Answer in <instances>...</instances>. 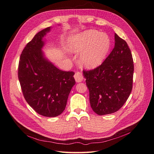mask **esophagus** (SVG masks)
<instances>
[{"instance_id": "esophagus-1", "label": "esophagus", "mask_w": 154, "mask_h": 154, "mask_svg": "<svg viewBox=\"0 0 154 154\" xmlns=\"http://www.w3.org/2000/svg\"><path fill=\"white\" fill-rule=\"evenodd\" d=\"M74 78H75V80L77 82H81L83 80L82 74L80 72H76L75 75H74Z\"/></svg>"}]
</instances>
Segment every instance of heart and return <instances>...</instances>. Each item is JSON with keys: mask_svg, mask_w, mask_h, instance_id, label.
<instances>
[{"mask_svg": "<svg viewBox=\"0 0 154 154\" xmlns=\"http://www.w3.org/2000/svg\"><path fill=\"white\" fill-rule=\"evenodd\" d=\"M111 45L106 33L88 29L73 36L68 43V51L81 54L80 63L86 69L98 67L107 57Z\"/></svg>", "mask_w": 154, "mask_h": 154, "instance_id": "b5f03b06", "label": "heart"}]
</instances>
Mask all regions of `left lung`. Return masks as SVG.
Wrapping results in <instances>:
<instances>
[{"label": "left lung", "instance_id": "obj_1", "mask_svg": "<svg viewBox=\"0 0 154 154\" xmlns=\"http://www.w3.org/2000/svg\"><path fill=\"white\" fill-rule=\"evenodd\" d=\"M115 47L97 68L84 71L93 111L105 115L118 111L132 88L134 62L127 42L115 34Z\"/></svg>", "mask_w": 154, "mask_h": 154}]
</instances>
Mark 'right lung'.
Listing matches in <instances>:
<instances>
[{"instance_id":"obj_1","label":"right lung","mask_w":154,"mask_h":154,"mask_svg":"<svg viewBox=\"0 0 154 154\" xmlns=\"http://www.w3.org/2000/svg\"><path fill=\"white\" fill-rule=\"evenodd\" d=\"M52 28L39 31L27 44L20 58L18 72L26 100L39 115L46 117H56L64 111L75 84V73L59 70L43 52L45 37Z\"/></svg>"}]
</instances>
